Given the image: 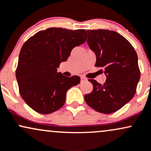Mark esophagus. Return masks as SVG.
<instances>
[{"label": "esophagus", "mask_w": 151, "mask_h": 151, "mask_svg": "<svg viewBox=\"0 0 151 151\" xmlns=\"http://www.w3.org/2000/svg\"><path fill=\"white\" fill-rule=\"evenodd\" d=\"M81 82H84V81H87L88 80H87V78H86L85 77H81Z\"/></svg>", "instance_id": "esophagus-1"}]
</instances>
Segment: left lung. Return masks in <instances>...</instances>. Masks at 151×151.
I'll return each mask as SVG.
<instances>
[{
	"instance_id": "obj_1",
	"label": "left lung",
	"mask_w": 151,
	"mask_h": 151,
	"mask_svg": "<svg viewBox=\"0 0 151 151\" xmlns=\"http://www.w3.org/2000/svg\"><path fill=\"white\" fill-rule=\"evenodd\" d=\"M88 46L96 56L95 66L103 68L107 79L101 85L93 79L86 103L99 112L111 114L133 98L141 73L134 47L120 34L108 29L86 30Z\"/></svg>"
}]
</instances>
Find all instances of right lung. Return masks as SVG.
Wrapping results in <instances>:
<instances>
[{
	"mask_svg": "<svg viewBox=\"0 0 151 151\" xmlns=\"http://www.w3.org/2000/svg\"><path fill=\"white\" fill-rule=\"evenodd\" d=\"M86 37L85 29L51 27L38 32L23 44L16 79L21 97L29 107L47 114L63 107L68 90L79 84L81 78L63 76L57 68Z\"/></svg>",
	"mask_w": 151,
	"mask_h": 151,
	"instance_id": "1",
	"label": "right lung"
}]
</instances>
